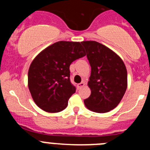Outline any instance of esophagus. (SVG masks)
I'll return each instance as SVG.
<instances>
[{"label":"esophagus","mask_w":150,"mask_h":150,"mask_svg":"<svg viewBox=\"0 0 150 150\" xmlns=\"http://www.w3.org/2000/svg\"><path fill=\"white\" fill-rule=\"evenodd\" d=\"M85 86V83H80L79 84H77V88L78 89H81L83 86Z\"/></svg>","instance_id":"obj_1"}]
</instances>
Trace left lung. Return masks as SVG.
Returning a JSON list of instances; mask_svg holds the SVG:
<instances>
[{"instance_id": "obj_1", "label": "left lung", "mask_w": 150, "mask_h": 150, "mask_svg": "<svg viewBox=\"0 0 150 150\" xmlns=\"http://www.w3.org/2000/svg\"><path fill=\"white\" fill-rule=\"evenodd\" d=\"M91 66L88 86L91 95L84 100L86 107L95 112L104 113L118 106L128 86L127 70L116 52L96 41L81 42Z\"/></svg>"}]
</instances>
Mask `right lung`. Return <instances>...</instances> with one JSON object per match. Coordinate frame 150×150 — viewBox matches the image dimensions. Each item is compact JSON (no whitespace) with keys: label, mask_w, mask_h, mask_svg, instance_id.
Returning <instances> with one entry per match:
<instances>
[{"label":"right lung","mask_w":150,"mask_h":150,"mask_svg":"<svg viewBox=\"0 0 150 150\" xmlns=\"http://www.w3.org/2000/svg\"><path fill=\"white\" fill-rule=\"evenodd\" d=\"M86 55L81 43L59 41L34 58L29 67L28 85L40 109L59 112L67 107L69 98L76 91L70 81V65Z\"/></svg>","instance_id":"obj_1"}]
</instances>
